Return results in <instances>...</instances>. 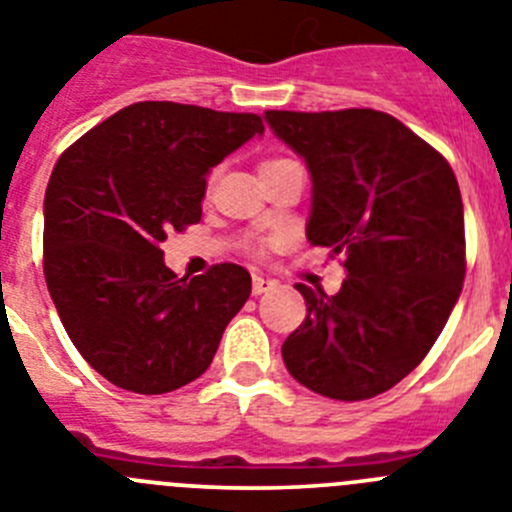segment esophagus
I'll return each instance as SVG.
<instances>
[{
	"label": "esophagus",
	"instance_id": "1",
	"mask_svg": "<svg viewBox=\"0 0 512 512\" xmlns=\"http://www.w3.org/2000/svg\"><path fill=\"white\" fill-rule=\"evenodd\" d=\"M273 288H275V280L262 278V275H255V278H252V293H255V296H262V293H267V290H273Z\"/></svg>",
	"mask_w": 512,
	"mask_h": 512
}]
</instances>
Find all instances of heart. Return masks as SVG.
Masks as SVG:
<instances>
[{
	"label": "heart",
	"mask_w": 512,
	"mask_h": 512,
	"mask_svg": "<svg viewBox=\"0 0 512 512\" xmlns=\"http://www.w3.org/2000/svg\"><path fill=\"white\" fill-rule=\"evenodd\" d=\"M283 160H288V158H273V160H265V163H262V165H260V170L270 168V165H278V163H283Z\"/></svg>",
	"instance_id": "1"
}]
</instances>
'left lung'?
I'll return each mask as SVG.
<instances>
[{
    "instance_id": "left-lung-1",
    "label": "left lung",
    "mask_w": 512,
    "mask_h": 512,
    "mask_svg": "<svg viewBox=\"0 0 512 512\" xmlns=\"http://www.w3.org/2000/svg\"><path fill=\"white\" fill-rule=\"evenodd\" d=\"M265 122L311 173L308 242L347 267L336 296L296 285L308 316L283 342V362L313 393L375 398L421 365L462 293L454 170L375 109L265 112Z\"/></svg>"
}]
</instances>
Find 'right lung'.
<instances>
[{
    "instance_id": "right-lung-1",
    "label": "right lung",
    "mask_w": 512,
    "mask_h": 512,
    "mask_svg": "<svg viewBox=\"0 0 512 512\" xmlns=\"http://www.w3.org/2000/svg\"><path fill=\"white\" fill-rule=\"evenodd\" d=\"M262 132L257 114L137 101L55 163L45 283L81 357L117 388L160 395L204 375L250 298L242 265L178 278L160 242L201 222L209 170Z\"/></svg>"
}]
</instances>
